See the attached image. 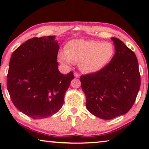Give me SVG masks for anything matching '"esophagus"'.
Here are the masks:
<instances>
[{
	"instance_id": "34e87169",
	"label": "esophagus",
	"mask_w": 149,
	"mask_h": 149,
	"mask_svg": "<svg viewBox=\"0 0 149 149\" xmlns=\"http://www.w3.org/2000/svg\"><path fill=\"white\" fill-rule=\"evenodd\" d=\"M74 76H75V77L79 78V77H80V74H79V73H78V72H75V73H74Z\"/></svg>"
}]
</instances>
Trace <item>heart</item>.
<instances>
[{
    "label": "heart",
    "mask_w": 149,
    "mask_h": 149,
    "mask_svg": "<svg viewBox=\"0 0 149 149\" xmlns=\"http://www.w3.org/2000/svg\"><path fill=\"white\" fill-rule=\"evenodd\" d=\"M114 54V47L111 42L74 39L68 42L65 52H60L58 58L65 64L79 62L83 72L94 73L104 68Z\"/></svg>",
    "instance_id": "1"
}]
</instances>
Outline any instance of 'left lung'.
I'll use <instances>...</instances> for the list:
<instances>
[{
    "label": "left lung",
    "mask_w": 149,
    "mask_h": 149,
    "mask_svg": "<svg viewBox=\"0 0 149 149\" xmlns=\"http://www.w3.org/2000/svg\"><path fill=\"white\" fill-rule=\"evenodd\" d=\"M111 39L115 54L109 64L100 71L80 77L87 110L103 120L126 114L134 104L141 85L136 55L121 40Z\"/></svg>",
    "instance_id": "8db88e82"
}]
</instances>
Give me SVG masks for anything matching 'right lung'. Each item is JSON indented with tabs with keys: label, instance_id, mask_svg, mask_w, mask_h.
<instances>
[{
	"label": "right lung",
	"instance_id": "add662e5",
	"mask_svg": "<svg viewBox=\"0 0 149 149\" xmlns=\"http://www.w3.org/2000/svg\"><path fill=\"white\" fill-rule=\"evenodd\" d=\"M54 36L33 37L14 50L7 75V89L14 105L33 119H42L62 108L74 79L72 72L61 74Z\"/></svg>",
	"mask_w": 149,
	"mask_h": 149
}]
</instances>
